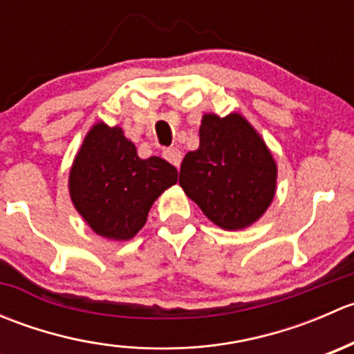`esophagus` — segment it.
Listing matches in <instances>:
<instances>
[{"label": "esophagus", "mask_w": 354, "mask_h": 354, "mask_svg": "<svg viewBox=\"0 0 354 354\" xmlns=\"http://www.w3.org/2000/svg\"><path fill=\"white\" fill-rule=\"evenodd\" d=\"M164 159L169 160L171 164H173L174 167H180L181 164V152L178 151V149H167V151L162 152Z\"/></svg>", "instance_id": "34e87169"}]
</instances>
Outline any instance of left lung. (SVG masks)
Returning a JSON list of instances; mask_svg holds the SVG:
<instances>
[{"label":"left lung","instance_id":"1","mask_svg":"<svg viewBox=\"0 0 354 354\" xmlns=\"http://www.w3.org/2000/svg\"><path fill=\"white\" fill-rule=\"evenodd\" d=\"M200 145L185 156L180 187L207 219L226 231L252 226L276 195L277 164L259 131L240 113H205Z\"/></svg>","mask_w":354,"mask_h":354}]
</instances>
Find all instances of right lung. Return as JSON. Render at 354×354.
<instances>
[{"mask_svg": "<svg viewBox=\"0 0 354 354\" xmlns=\"http://www.w3.org/2000/svg\"><path fill=\"white\" fill-rule=\"evenodd\" d=\"M176 181V167L157 156L140 159L123 128L99 121L75 156L68 190L95 234L128 241L145 226L152 203Z\"/></svg>", "mask_w": 354, "mask_h": 354, "instance_id": "add662e5", "label": "right lung"}]
</instances>
